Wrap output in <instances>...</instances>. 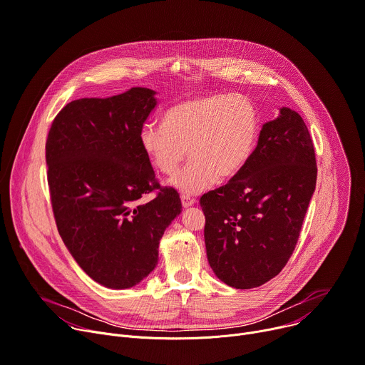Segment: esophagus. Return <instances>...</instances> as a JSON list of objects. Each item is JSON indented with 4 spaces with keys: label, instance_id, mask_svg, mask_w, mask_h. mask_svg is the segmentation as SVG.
<instances>
[{
    "label": "esophagus",
    "instance_id": "34e87169",
    "mask_svg": "<svg viewBox=\"0 0 365 365\" xmlns=\"http://www.w3.org/2000/svg\"><path fill=\"white\" fill-rule=\"evenodd\" d=\"M195 202H196V201L193 200V197H190L189 195H182V205H183V208H189V207H192Z\"/></svg>",
    "mask_w": 365,
    "mask_h": 365
}]
</instances>
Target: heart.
Here are the masks:
<instances>
[{
  "label": "heart",
  "mask_w": 365,
  "mask_h": 365,
  "mask_svg": "<svg viewBox=\"0 0 365 365\" xmlns=\"http://www.w3.org/2000/svg\"><path fill=\"white\" fill-rule=\"evenodd\" d=\"M259 130V112L249 97L215 93L170 108L160 125H145L141 147L165 176L178 172L187 153L190 161L170 183L183 195H196L245 168L256 148Z\"/></svg>",
  "instance_id": "heart-1"
}]
</instances>
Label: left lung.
Returning a JSON list of instances; mask_svg holds the SVG:
<instances>
[{"label":"left lung","mask_w":365,"mask_h":365,"mask_svg":"<svg viewBox=\"0 0 365 365\" xmlns=\"http://www.w3.org/2000/svg\"><path fill=\"white\" fill-rule=\"evenodd\" d=\"M313 140L303 118L282 108L263 123L245 168L204 193L210 267L230 287L247 289L277 277L300 237L316 187Z\"/></svg>","instance_id":"left-lung-1"}]
</instances>
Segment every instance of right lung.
I'll list each match as a JSON object with an SVG mask.
<instances>
[{"label":"right lung","mask_w":365,"mask_h":365,"mask_svg":"<svg viewBox=\"0 0 365 365\" xmlns=\"http://www.w3.org/2000/svg\"><path fill=\"white\" fill-rule=\"evenodd\" d=\"M154 94L132 87L108 98H78L55 116L46 140L59 235L80 268L108 288L134 287L155 268L164 230L182 211L179 193L160 186L141 147Z\"/></svg>","instance_id":"add662e5"}]
</instances>
